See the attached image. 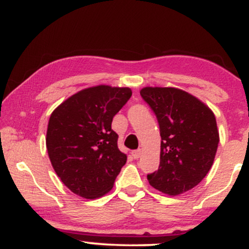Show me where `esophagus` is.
I'll use <instances>...</instances> for the list:
<instances>
[{
    "instance_id": "1",
    "label": "esophagus",
    "mask_w": 249,
    "mask_h": 249,
    "mask_svg": "<svg viewBox=\"0 0 249 249\" xmlns=\"http://www.w3.org/2000/svg\"><path fill=\"white\" fill-rule=\"evenodd\" d=\"M141 156H142V150H141V148H138V150L133 151V152H132V157H133L134 159L141 158Z\"/></svg>"
}]
</instances>
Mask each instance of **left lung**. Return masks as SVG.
<instances>
[{"label": "left lung", "instance_id": "1", "mask_svg": "<svg viewBox=\"0 0 249 249\" xmlns=\"http://www.w3.org/2000/svg\"><path fill=\"white\" fill-rule=\"evenodd\" d=\"M141 96L160 128V164L147 174L150 185L168 196L192 190L212 167L219 144L213 111L196 97L177 88H151Z\"/></svg>", "mask_w": 249, "mask_h": 249}]
</instances>
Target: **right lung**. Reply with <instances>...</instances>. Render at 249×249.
<instances>
[{
    "label": "right lung",
    "instance_id": "right-lung-1",
    "mask_svg": "<svg viewBox=\"0 0 249 249\" xmlns=\"http://www.w3.org/2000/svg\"><path fill=\"white\" fill-rule=\"evenodd\" d=\"M132 96L130 88L97 85L75 93L51 113L47 150L53 170L71 192L97 199L112 190L126 162L111 128Z\"/></svg>",
    "mask_w": 249,
    "mask_h": 249
}]
</instances>
